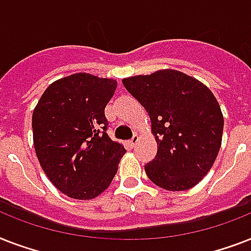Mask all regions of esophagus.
<instances>
[{
	"mask_svg": "<svg viewBox=\"0 0 251 251\" xmlns=\"http://www.w3.org/2000/svg\"><path fill=\"white\" fill-rule=\"evenodd\" d=\"M138 141H139V137H138V135H134V137L129 141L130 147H135V146H137V143H138Z\"/></svg>",
	"mask_w": 251,
	"mask_h": 251,
	"instance_id": "esophagus-1",
	"label": "esophagus"
}]
</instances>
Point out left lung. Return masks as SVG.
I'll return each instance as SVG.
<instances>
[{"instance_id": "1", "label": "left lung", "mask_w": 251, "mask_h": 251, "mask_svg": "<svg viewBox=\"0 0 251 251\" xmlns=\"http://www.w3.org/2000/svg\"><path fill=\"white\" fill-rule=\"evenodd\" d=\"M122 83L149 112L159 146L155 159L145 165L149 178L169 191L195 186L222 146L224 118L212 92L172 69L126 78Z\"/></svg>"}]
</instances>
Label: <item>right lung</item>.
I'll use <instances>...</instances> for the list:
<instances>
[{
	"label": "right lung",
	"instance_id": "right-lung-1",
	"mask_svg": "<svg viewBox=\"0 0 251 251\" xmlns=\"http://www.w3.org/2000/svg\"><path fill=\"white\" fill-rule=\"evenodd\" d=\"M116 88V80L78 73L53 82L33 110L37 159L50 182L70 198L101 194L126 152L106 133L104 110Z\"/></svg>",
	"mask_w": 251,
	"mask_h": 251
}]
</instances>
